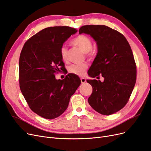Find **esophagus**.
Returning <instances> with one entry per match:
<instances>
[{"instance_id": "34e87169", "label": "esophagus", "mask_w": 151, "mask_h": 151, "mask_svg": "<svg viewBox=\"0 0 151 151\" xmlns=\"http://www.w3.org/2000/svg\"><path fill=\"white\" fill-rule=\"evenodd\" d=\"M86 81V80L85 78H84V77H81V82L82 84L85 83Z\"/></svg>"}]
</instances>
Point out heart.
<instances>
[{"label": "heart", "instance_id": "obj_1", "mask_svg": "<svg viewBox=\"0 0 151 151\" xmlns=\"http://www.w3.org/2000/svg\"><path fill=\"white\" fill-rule=\"evenodd\" d=\"M72 45L79 47L82 51L86 53V55L91 57L93 55L91 50L93 48V43L88 36L85 35H79L73 39L71 42ZM60 56L63 61L67 60V49L65 47L60 48ZM88 68V64L86 63H81V64H73L68 68L69 72L75 75L82 76L84 74L86 69Z\"/></svg>", "mask_w": 151, "mask_h": 151}]
</instances>
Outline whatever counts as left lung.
Wrapping results in <instances>:
<instances>
[{"instance_id":"8db88e82","label":"left lung","mask_w":151,"mask_h":151,"mask_svg":"<svg viewBox=\"0 0 151 151\" xmlns=\"http://www.w3.org/2000/svg\"><path fill=\"white\" fill-rule=\"evenodd\" d=\"M79 33L89 35L97 44L98 53L88 70L87 80L93 87L88 103L95 111L110 115L125 106L136 82L137 70L130 45L119 32L104 25L82 26Z\"/></svg>"}]
</instances>
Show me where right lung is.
<instances>
[{"mask_svg": "<svg viewBox=\"0 0 151 151\" xmlns=\"http://www.w3.org/2000/svg\"><path fill=\"white\" fill-rule=\"evenodd\" d=\"M77 31L68 26L45 28L27 41L21 50V93L31 110L46 119L55 118L66 110L70 97L81 84L79 77L74 74H68L63 80L56 79L55 76L65 68L60 48Z\"/></svg>", "mask_w": 151, "mask_h": 151, "instance_id": "right-lung-1", "label": "right lung"}]
</instances>
